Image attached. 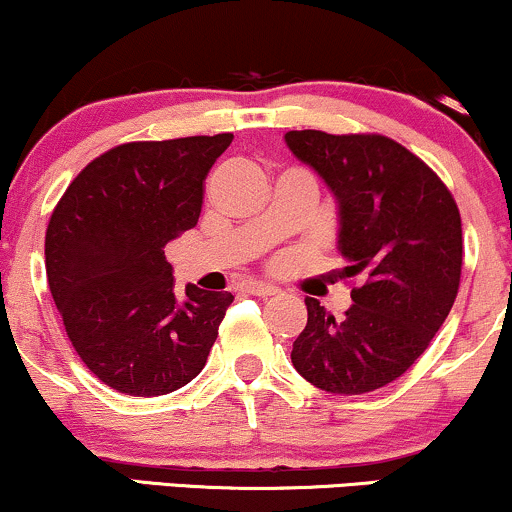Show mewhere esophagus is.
<instances>
[{
    "label": "esophagus",
    "instance_id": "obj_1",
    "mask_svg": "<svg viewBox=\"0 0 512 512\" xmlns=\"http://www.w3.org/2000/svg\"><path fill=\"white\" fill-rule=\"evenodd\" d=\"M244 292L246 294H254V297H263V299L273 297V294H275L273 287L261 285V282H249V285H244Z\"/></svg>",
    "mask_w": 512,
    "mask_h": 512
}]
</instances>
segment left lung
<instances>
[{
    "label": "left lung",
    "mask_w": 512,
    "mask_h": 512,
    "mask_svg": "<svg viewBox=\"0 0 512 512\" xmlns=\"http://www.w3.org/2000/svg\"><path fill=\"white\" fill-rule=\"evenodd\" d=\"M287 146L314 167L338 201L342 278L362 275L335 321L306 297L309 321L292 364L311 386L362 395L405 374L443 326L462 273L460 210L441 177L381 134L287 131Z\"/></svg>",
    "instance_id": "1"
}]
</instances>
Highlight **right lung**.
<instances>
[{
    "instance_id": "obj_1",
    "label": "right lung",
    "mask_w": 512,
    "mask_h": 512,
    "mask_svg": "<svg viewBox=\"0 0 512 512\" xmlns=\"http://www.w3.org/2000/svg\"><path fill=\"white\" fill-rule=\"evenodd\" d=\"M232 134L134 141L88 162L52 210L45 268L81 362L105 386L155 398L201 374L230 292L174 297L165 244L196 227L203 182Z\"/></svg>"
}]
</instances>
